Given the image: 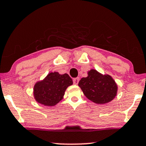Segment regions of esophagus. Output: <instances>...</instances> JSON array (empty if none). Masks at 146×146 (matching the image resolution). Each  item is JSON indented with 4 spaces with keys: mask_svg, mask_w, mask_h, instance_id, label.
Returning <instances> with one entry per match:
<instances>
[{
    "mask_svg": "<svg viewBox=\"0 0 146 146\" xmlns=\"http://www.w3.org/2000/svg\"><path fill=\"white\" fill-rule=\"evenodd\" d=\"M80 80V78H76L73 79V83L74 84H78Z\"/></svg>",
    "mask_w": 146,
    "mask_h": 146,
    "instance_id": "1",
    "label": "esophagus"
}]
</instances>
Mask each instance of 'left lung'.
<instances>
[{"mask_svg":"<svg viewBox=\"0 0 146 146\" xmlns=\"http://www.w3.org/2000/svg\"><path fill=\"white\" fill-rule=\"evenodd\" d=\"M78 86L88 99L96 104H105L115 97L117 86L109 75H102L95 70H90L88 76L79 81Z\"/></svg>","mask_w":146,"mask_h":146,"instance_id":"1","label":"left lung"}]
</instances>
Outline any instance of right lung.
<instances>
[{"mask_svg": "<svg viewBox=\"0 0 146 146\" xmlns=\"http://www.w3.org/2000/svg\"><path fill=\"white\" fill-rule=\"evenodd\" d=\"M72 84V80L68 74L51 72L44 80L36 83L34 96L42 105L54 106L61 101L66 88Z\"/></svg>", "mask_w": 146, "mask_h": 146, "instance_id": "obj_1", "label": "right lung"}]
</instances>
